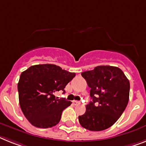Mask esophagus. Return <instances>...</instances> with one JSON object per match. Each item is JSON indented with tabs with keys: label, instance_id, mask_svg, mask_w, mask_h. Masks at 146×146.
Listing matches in <instances>:
<instances>
[{
	"label": "esophagus",
	"instance_id": "34e87169",
	"mask_svg": "<svg viewBox=\"0 0 146 146\" xmlns=\"http://www.w3.org/2000/svg\"><path fill=\"white\" fill-rule=\"evenodd\" d=\"M73 104H74V105H80L81 104V102L79 101H73Z\"/></svg>",
	"mask_w": 146,
	"mask_h": 146
}]
</instances>
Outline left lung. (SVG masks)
Masks as SVG:
<instances>
[{
  "label": "left lung",
  "instance_id": "1",
  "mask_svg": "<svg viewBox=\"0 0 146 146\" xmlns=\"http://www.w3.org/2000/svg\"><path fill=\"white\" fill-rule=\"evenodd\" d=\"M90 88L92 101L79 117V123L89 131L110 128L121 117L129 100L130 83L122 70L113 66H97L82 73Z\"/></svg>",
  "mask_w": 146,
  "mask_h": 146
}]
</instances>
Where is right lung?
I'll return each mask as SVG.
<instances>
[{
	"mask_svg": "<svg viewBox=\"0 0 146 146\" xmlns=\"http://www.w3.org/2000/svg\"><path fill=\"white\" fill-rule=\"evenodd\" d=\"M75 73L55 64H37L22 72L18 84L19 104L25 117L33 125L51 128L59 122L62 111L71 105L54 94L63 90L75 77Z\"/></svg>",
	"mask_w": 146,
	"mask_h": 146,
	"instance_id": "right-lung-1",
	"label": "right lung"
}]
</instances>
